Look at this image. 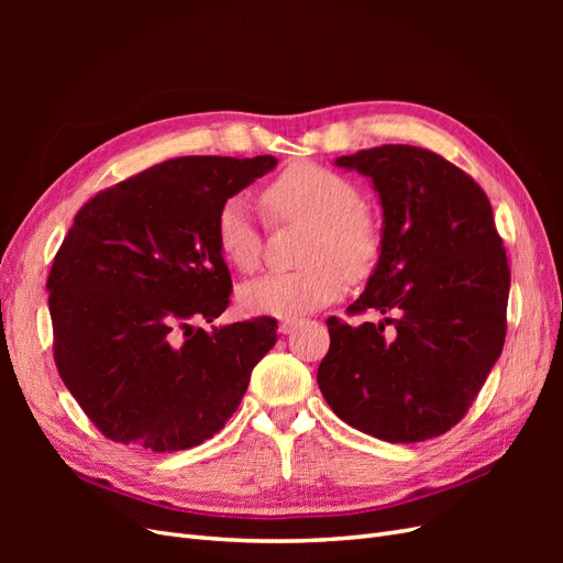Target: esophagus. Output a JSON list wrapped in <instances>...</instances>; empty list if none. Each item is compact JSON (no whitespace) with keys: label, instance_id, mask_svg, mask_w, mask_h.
Returning a JSON list of instances; mask_svg holds the SVG:
<instances>
[{"label":"esophagus","instance_id":"1","mask_svg":"<svg viewBox=\"0 0 563 563\" xmlns=\"http://www.w3.org/2000/svg\"><path fill=\"white\" fill-rule=\"evenodd\" d=\"M298 323H300L298 319H282V321H279V333H284V335H286V333L296 331Z\"/></svg>","mask_w":563,"mask_h":563}]
</instances>
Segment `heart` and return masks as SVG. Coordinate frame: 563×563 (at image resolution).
Masks as SVG:
<instances>
[{"mask_svg": "<svg viewBox=\"0 0 563 563\" xmlns=\"http://www.w3.org/2000/svg\"><path fill=\"white\" fill-rule=\"evenodd\" d=\"M263 207L275 220L310 225L302 263L294 272H269L240 288L242 308L251 314L298 319L338 300L347 275L362 279L376 265L383 249V228L376 213L362 203L350 178L321 164H294L263 190ZM216 244L240 272L261 263L263 234L251 203L230 197L216 213Z\"/></svg>", "mask_w": 563, "mask_h": 563, "instance_id": "obj_1", "label": "heart"}]
</instances>
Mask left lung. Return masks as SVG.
Segmentation results:
<instances>
[{
  "instance_id": "8db88e82",
  "label": "left lung",
  "mask_w": 563,
  "mask_h": 563,
  "mask_svg": "<svg viewBox=\"0 0 563 563\" xmlns=\"http://www.w3.org/2000/svg\"><path fill=\"white\" fill-rule=\"evenodd\" d=\"M383 203V249L350 314L329 317L317 383L333 413L391 444L449 432L505 345L509 265L486 192L432 150L380 145L338 157Z\"/></svg>"
}]
</instances>
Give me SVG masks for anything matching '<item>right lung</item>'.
I'll use <instances>...</instances> for the list:
<instances>
[{"mask_svg": "<svg viewBox=\"0 0 563 563\" xmlns=\"http://www.w3.org/2000/svg\"><path fill=\"white\" fill-rule=\"evenodd\" d=\"M277 166L263 155L178 157L100 190L77 211L46 291L54 360L108 439L155 453L225 428L277 319L203 331L232 279L216 244L220 203Z\"/></svg>", "mask_w": 563, "mask_h": 563, "instance_id": "add662e5", "label": "right lung"}]
</instances>
